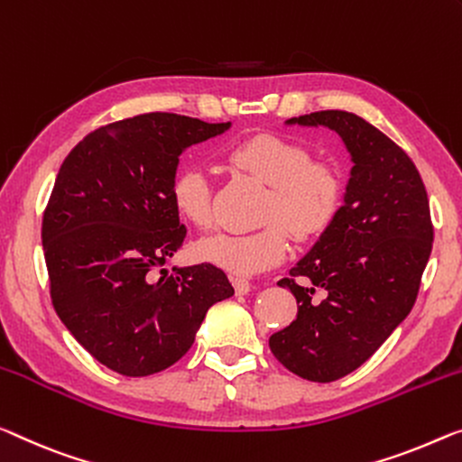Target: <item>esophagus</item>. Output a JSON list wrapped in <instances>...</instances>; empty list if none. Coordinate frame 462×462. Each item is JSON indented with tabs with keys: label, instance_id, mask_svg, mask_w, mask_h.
<instances>
[{
	"label": "esophagus",
	"instance_id": "obj_1",
	"mask_svg": "<svg viewBox=\"0 0 462 462\" xmlns=\"http://www.w3.org/2000/svg\"><path fill=\"white\" fill-rule=\"evenodd\" d=\"M231 282H233V287H236V293L237 295H247V293H250L252 285L245 279H231Z\"/></svg>",
	"mask_w": 462,
	"mask_h": 462
}]
</instances>
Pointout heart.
Masks as SVG:
<instances>
[{
  "label": "heart",
  "mask_w": 462,
  "mask_h": 462,
  "mask_svg": "<svg viewBox=\"0 0 462 462\" xmlns=\"http://www.w3.org/2000/svg\"><path fill=\"white\" fill-rule=\"evenodd\" d=\"M226 161L252 175L268 189L258 231H218L196 244L202 262L236 276H254L279 264L287 254V232L295 239H310L335 218L340 202V177L322 161H310V151L300 142L279 134H254L226 151ZM171 202L183 221L200 229L212 223L210 183L198 167H186L171 183Z\"/></svg>",
  "instance_id": "b5f03b06"
}]
</instances>
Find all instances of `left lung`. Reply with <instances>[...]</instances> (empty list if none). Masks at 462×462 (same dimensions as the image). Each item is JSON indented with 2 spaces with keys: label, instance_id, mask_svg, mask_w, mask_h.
Instances as JSON below:
<instances>
[{
  "label": "left lung",
  "instance_id": "1",
  "mask_svg": "<svg viewBox=\"0 0 462 462\" xmlns=\"http://www.w3.org/2000/svg\"><path fill=\"white\" fill-rule=\"evenodd\" d=\"M285 124L337 132L353 162L343 207L291 268L293 279L279 281L300 303L297 318L268 340L289 372L335 382L365 364L413 310L434 244L430 200L407 152L355 113L316 111Z\"/></svg>",
  "mask_w": 462,
  "mask_h": 462
}]
</instances>
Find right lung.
Returning <instances> with one entry per match:
<instances>
[{
	"label": "right lung",
	"mask_w": 462,
	"mask_h": 462,
	"mask_svg": "<svg viewBox=\"0 0 462 462\" xmlns=\"http://www.w3.org/2000/svg\"><path fill=\"white\" fill-rule=\"evenodd\" d=\"M229 127L144 113L98 127L63 161L41 231L53 308L113 372L167 370L194 345L210 305L236 293L212 264L151 281L188 233L171 202L181 152Z\"/></svg>",
	"instance_id": "add662e5"
}]
</instances>
